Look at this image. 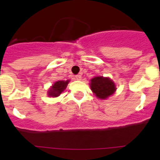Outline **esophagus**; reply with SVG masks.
I'll return each instance as SVG.
<instances>
[{
  "instance_id": "34e87169",
  "label": "esophagus",
  "mask_w": 160,
  "mask_h": 160,
  "mask_svg": "<svg viewBox=\"0 0 160 160\" xmlns=\"http://www.w3.org/2000/svg\"><path fill=\"white\" fill-rule=\"evenodd\" d=\"M75 79H76V80H81L82 76L80 75V74H78V75L75 76Z\"/></svg>"
}]
</instances>
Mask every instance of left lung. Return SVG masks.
Here are the masks:
<instances>
[{"instance_id": "left-lung-1", "label": "left lung", "mask_w": 160, "mask_h": 160, "mask_svg": "<svg viewBox=\"0 0 160 160\" xmlns=\"http://www.w3.org/2000/svg\"><path fill=\"white\" fill-rule=\"evenodd\" d=\"M90 89L100 99H107L116 90L115 84L110 78L96 76L90 80Z\"/></svg>"}]
</instances>
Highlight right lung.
I'll list each match as a JSON object with an SVG mask.
<instances>
[{"instance_id": "right-lung-1", "label": "right lung", "mask_w": 160, "mask_h": 160, "mask_svg": "<svg viewBox=\"0 0 160 160\" xmlns=\"http://www.w3.org/2000/svg\"><path fill=\"white\" fill-rule=\"evenodd\" d=\"M70 80H66V81H58L52 86L49 90H48V95L49 97L56 98L60 95L64 91L65 89L67 87L68 83Z\"/></svg>"}]
</instances>
